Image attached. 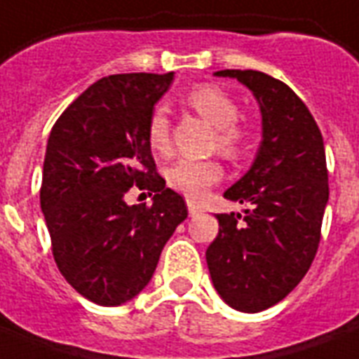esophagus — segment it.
Instances as JSON below:
<instances>
[{"label":"esophagus","mask_w":359,"mask_h":359,"mask_svg":"<svg viewBox=\"0 0 359 359\" xmlns=\"http://www.w3.org/2000/svg\"><path fill=\"white\" fill-rule=\"evenodd\" d=\"M188 205V212H190L191 218H196V216H199V214H203L205 210H203V207H199V205H196L194 201H188L186 203Z\"/></svg>","instance_id":"34e87169"}]
</instances>
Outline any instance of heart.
Returning a JSON list of instances; mask_svg holds the SVG:
<instances>
[{
  "instance_id": "obj_1",
  "label": "heart",
  "mask_w": 359,
  "mask_h": 359,
  "mask_svg": "<svg viewBox=\"0 0 359 359\" xmlns=\"http://www.w3.org/2000/svg\"><path fill=\"white\" fill-rule=\"evenodd\" d=\"M188 104L203 119L216 128V140L219 151L225 154H238L245 143V132L236 124L238 106L233 98L216 86H199L188 95ZM171 126L168 111L163 108L152 109L147 123V143L158 154L169 151L171 145ZM224 175V169L216 160H194L180 158L165 168V182L169 188L190 199H199Z\"/></svg>"
}]
</instances>
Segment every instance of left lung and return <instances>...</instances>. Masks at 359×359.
Segmentation results:
<instances>
[{"instance_id":"8db88e82","label":"left lung","mask_w":359,"mask_h":359,"mask_svg":"<svg viewBox=\"0 0 359 359\" xmlns=\"http://www.w3.org/2000/svg\"><path fill=\"white\" fill-rule=\"evenodd\" d=\"M214 76L235 78L253 93L262 140L248 173L225 190V199L248 208L244 216H216L208 272L227 306L259 313L283 300L315 259L330 196L324 141L306 104L283 81L259 70Z\"/></svg>"}]
</instances>
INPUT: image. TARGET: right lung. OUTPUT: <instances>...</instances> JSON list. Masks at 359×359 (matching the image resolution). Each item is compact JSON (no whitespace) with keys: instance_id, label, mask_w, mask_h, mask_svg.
I'll list each match as a JSON object with an SVG mask.
<instances>
[{"instance_id":"1","label":"right lung","mask_w":359,"mask_h":359,"mask_svg":"<svg viewBox=\"0 0 359 359\" xmlns=\"http://www.w3.org/2000/svg\"><path fill=\"white\" fill-rule=\"evenodd\" d=\"M114 74L81 93L48 137L41 208L59 272L83 298L121 306L151 281L163 245L188 216L184 199L156 173L147 123L173 81ZM132 185L155 191L128 205Z\"/></svg>"}]
</instances>
